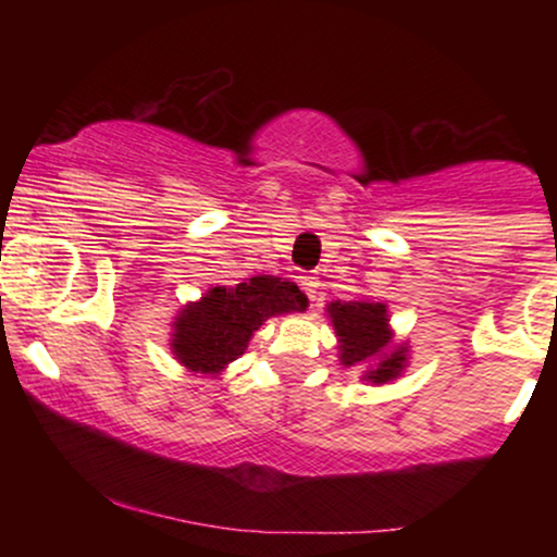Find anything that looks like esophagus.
Masks as SVG:
<instances>
[{
  "mask_svg": "<svg viewBox=\"0 0 557 557\" xmlns=\"http://www.w3.org/2000/svg\"><path fill=\"white\" fill-rule=\"evenodd\" d=\"M319 285H322V283H319L317 274H304V277H300V287H304V293H306V296H309L311 300L317 298Z\"/></svg>",
  "mask_w": 557,
  "mask_h": 557,
  "instance_id": "34e87169",
  "label": "esophagus"
}]
</instances>
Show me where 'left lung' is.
<instances>
[{
  "label": "left lung",
  "mask_w": 557,
  "mask_h": 557,
  "mask_svg": "<svg viewBox=\"0 0 557 557\" xmlns=\"http://www.w3.org/2000/svg\"><path fill=\"white\" fill-rule=\"evenodd\" d=\"M330 317L335 324L337 337H341V361L345 367H367V380L374 385H385L393 376L400 374L406 356L403 350L393 356H382L389 343L387 330V309L382 304H367V300H348V304H330Z\"/></svg>",
  "instance_id": "left-lung-1"
}]
</instances>
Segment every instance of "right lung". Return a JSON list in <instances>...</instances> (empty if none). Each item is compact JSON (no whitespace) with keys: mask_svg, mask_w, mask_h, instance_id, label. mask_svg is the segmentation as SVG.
Returning <instances> with one entry per match:
<instances>
[{"mask_svg":"<svg viewBox=\"0 0 557 557\" xmlns=\"http://www.w3.org/2000/svg\"><path fill=\"white\" fill-rule=\"evenodd\" d=\"M296 283L272 274L251 277L235 287H212L198 304L185 306L175 322L172 350L190 372L216 374L243 356L248 341L267 319L306 309Z\"/></svg>","mask_w":557,"mask_h":557,"instance_id":"right-lung-1","label":"right lung"}]
</instances>
